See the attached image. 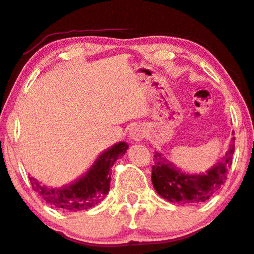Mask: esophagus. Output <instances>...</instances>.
<instances>
[{
	"instance_id": "esophagus-1",
	"label": "esophagus",
	"mask_w": 254,
	"mask_h": 254,
	"mask_svg": "<svg viewBox=\"0 0 254 254\" xmlns=\"http://www.w3.org/2000/svg\"><path fill=\"white\" fill-rule=\"evenodd\" d=\"M130 137L131 139L136 140V142H139L140 139H143L145 137V129L143 125L140 124H135L130 129Z\"/></svg>"
}]
</instances>
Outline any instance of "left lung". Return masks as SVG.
<instances>
[{"label":"left lung","mask_w":254,"mask_h":254,"mask_svg":"<svg viewBox=\"0 0 254 254\" xmlns=\"http://www.w3.org/2000/svg\"><path fill=\"white\" fill-rule=\"evenodd\" d=\"M234 137L231 139L230 148L222 160L206 173L200 174L182 172L166 160L162 152L155 151L151 180L157 194L169 202L182 204L201 203L209 200L227 179L234 154Z\"/></svg>","instance_id":"left-lung-1"}]
</instances>
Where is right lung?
Returning a JSON list of instances; mask_svg holds the SVG:
<instances>
[{
    "mask_svg": "<svg viewBox=\"0 0 254 254\" xmlns=\"http://www.w3.org/2000/svg\"><path fill=\"white\" fill-rule=\"evenodd\" d=\"M127 149V143H116L96 158L86 173L69 185L59 188L48 187L34 177L29 176L32 187L35 193L42 197V200L56 208L69 212L90 209L102 202L108 195L111 181L110 169L119 157L123 156Z\"/></svg>",
    "mask_w": 254,
    "mask_h": 254,
    "instance_id": "obj_1",
    "label": "right lung"
}]
</instances>
